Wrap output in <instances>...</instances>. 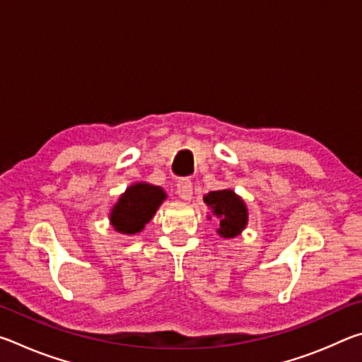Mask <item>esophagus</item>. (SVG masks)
Masks as SVG:
<instances>
[{
	"label": "esophagus",
	"instance_id": "1",
	"mask_svg": "<svg viewBox=\"0 0 362 362\" xmlns=\"http://www.w3.org/2000/svg\"><path fill=\"white\" fill-rule=\"evenodd\" d=\"M177 194H179V198H182L183 201H189L193 196V183L192 180L188 179H182L177 183Z\"/></svg>",
	"mask_w": 362,
	"mask_h": 362
}]
</instances>
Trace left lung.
<instances>
[{"instance_id":"8db88e82","label":"left lung","mask_w":362,"mask_h":362,"mask_svg":"<svg viewBox=\"0 0 362 362\" xmlns=\"http://www.w3.org/2000/svg\"><path fill=\"white\" fill-rule=\"evenodd\" d=\"M204 203L211 207L212 214L218 220L217 233L222 238H235L247 225V207L233 189H218L204 196ZM211 218V216H209Z\"/></svg>"}]
</instances>
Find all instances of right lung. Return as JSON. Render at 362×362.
Segmentation results:
<instances>
[{
	"instance_id": "right-lung-1",
	"label": "right lung",
	"mask_w": 362,
	"mask_h": 362,
	"mask_svg": "<svg viewBox=\"0 0 362 362\" xmlns=\"http://www.w3.org/2000/svg\"><path fill=\"white\" fill-rule=\"evenodd\" d=\"M164 199L166 193L161 187L146 182L134 183L113 206L110 212V223L122 235H136L145 228Z\"/></svg>"
}]
</instances>
